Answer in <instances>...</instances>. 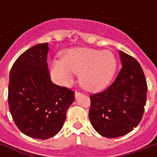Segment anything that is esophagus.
I'll list each match as a JSON object with an SVG mask.
<instances>
[{
  "instance_id": "obj_1",
  "label": "esophagus",
  "mask_w": 157,
  "mask_h": 157,
  "mask_svg": "<svg viewBox=\"0 0 157 157\" xmlns=\"http://www.w3.org/2000/svg\"><path fill=\"white\" fill-rule=\"evenodd\" d=\"M81 94H82L81 92H75V98H77L78 97H80V96H81Z\"/></svg>"
}]
</instances>
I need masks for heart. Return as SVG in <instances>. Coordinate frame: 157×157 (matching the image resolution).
<instances>
[{
  "instance_id": "1",
  "label": "heart",
  "mask_w": 157,
  "mask_h": 157,
  "mask_svg": "<svg viewBox=\"0 0 157 157\" xmlns=\"http://www.w3.org/2000/svg\"><path fill=\"white\" fill-rule=\"evenodd\" d=\"M117 69L115 55L109 50L75 48L65 50L61 60L50 64V75L58 84L70 86L74 74H79L81 85L91 92H98L111 82Z\"/></svg>"
}]
</instances>
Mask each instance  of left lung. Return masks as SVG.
Instances as JSON below:
<instances>
[{
	"label": "left lung",
	"instance_id": "8db88e82",
	"mask_svg": "<svg viewBox=\"0 0 157 157\" xmlns=\"http://www.w3.org/2000/svg\"><path fill=\"white\" fill-rule=\"evenodd\" d=\"M122 69L105 91L90 97L89 118L96 131L117 138L132 131L140 122L146 103L147 84L135 58L119 50Z\"/></svg>",
	"mask_w": 157,
	"mask_h": 157
}]
</instances>
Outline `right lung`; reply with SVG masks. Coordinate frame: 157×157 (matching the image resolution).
Segmentation results:
<instances>
[{
    "mask_svg": "<svg viewBox=\"0 0 157 157\" xmlns=\"http://www.w3.org/2000/svg\"><path fill=\"white\" fill-rule=\"evenodd\" d=\"M48 43L29 48L10 71L8 104L17 128L24 135L47 140L64 125L74 92L51 82L47 65Z\"/></svg>",
    "mask_w": 157,
    "mask_h": 157,
    "instance_id": "add662e5",
    "label": "right lung"
}]
</instances>
